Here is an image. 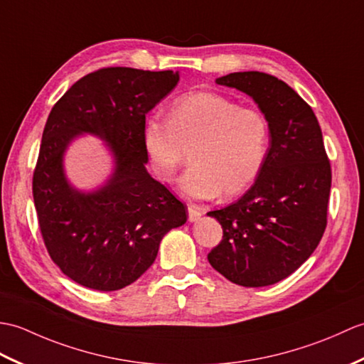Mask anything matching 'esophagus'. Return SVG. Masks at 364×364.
Masks as SVG:
<instances>
[{
	"label": "esophagus",
	"mask_w": 364,
	"mask_h": 364,
	"mask_svg": "<svg viewBox=\"0 0 364 364\" xmlns=\"http://www.w3.org/2000/svg\"><path fill=\"white\" fill-rule=\"evenodd\" d=\"M200 215H203V210H200L199 207L196 205H188V221L193 223V221H198Z\"/></svg>",
	"instance_id": "esophagus-1"
}]
</instances>
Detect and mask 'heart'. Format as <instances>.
I'll list each match as a JSON object with an SVG mask.
<instances>
[{
    "label": "heart",
    "mask_w": 364,
    "mask_h": 364,
    "mask_svg": "<svg viewBox=\"0 0 364 364\" xmlns=\"http://www.w3.org/2000/svg\"><path fill=\"white\" fill-rule=\"evenodd\" d=\"M166 121H144L141 141L152 171L173 182L190 149L182 188L196 199L237 196L260 176L269 152V123L260 110L213 92L187 93L166 110Z\"/></svg>",
    "instance_id": "heart-1"
}]
</instances>
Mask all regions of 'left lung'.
Instances as JSON below:
<instances>
[{"instance_id":"8db88e82","label":"left lung","mask_w":364,"mask_h":364,"mask_svg":"<svg viewBox=\"0 0 364 364\" xmlns=\"http://www.w3.org/2000/svg\"><path fill=\"white\" fill-rule=\"evenodd\" d=\"M216 84L252 96L268 119L271 140L246 195L207 213L223 228V240L207 258L233 284L268 287L293 274L318 247L327 225L332 168L316 115L284 80L241 71Z\"/></svg>"}]
</instances>
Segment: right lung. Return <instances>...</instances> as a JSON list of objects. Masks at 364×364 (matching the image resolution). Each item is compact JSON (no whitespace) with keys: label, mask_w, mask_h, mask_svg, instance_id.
Masks as SVG:
<instances>
[{"label":"right lung","mask_w":364,"mask_h":364,"mask_svg":"<svg viewBox=\"0 0 364 364\" xmlns=\"http://www.w3.org/2000/svg\"><path fill=\"white\" fill-rule=\"evenodd\" d=\"M177 82L171 70L106 67L80 77L51 109L32 196L48 254L79 285H131L154 263L165 233L187 221L185 204L148 174L141 141L146 114ZM80 132L100 134L117 160L114 177L93 196L73 191L61 171L63 151Z\"/></svg>","instance_id":"add662e5"}]
</instances>
